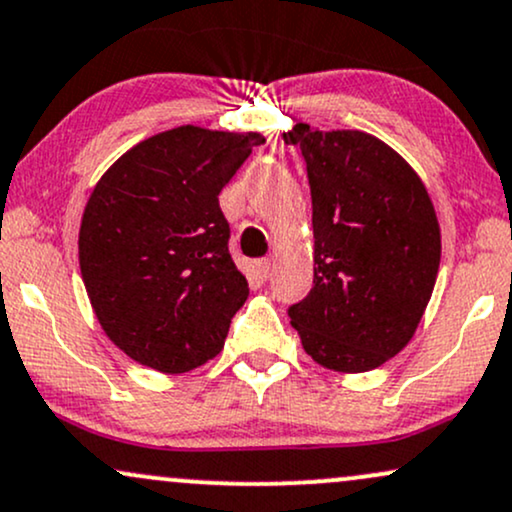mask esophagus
<instances>
[{"instance_id":"1","label":"esophagus","mask_w":512,"mask_h":512,"mask_svg":"<svg viewBox=\"0 0 512 512\" xmlns=\"http://www.w3.org/2000/svg\"><path fill=\"white\" fill-rule=\"evenodd\" d=\"M255 272H257V279L267 281L269 274H272V262H269V260H257L255 262Z\"/></svg>"}]
</instances>
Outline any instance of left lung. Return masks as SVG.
I'll return each instance as SVG.
<instances>
[{
	"label": "left lung",
	"mask_w": 512,
	"mask_h": 512,
	"mask_svg": "<svg viewBox=\"0 0 512 512\" xmlns=\"http://www.w3.org/2000/svg\"><path fill=\"white\" fill-rule=\"evenodd\" d=\"M307 164L315 279L288 307L305 353L336 372H369L400 353L432 298L441 233L420 176L360 131L281 135Z\"/></svg>",
	"instance_id": "1"
}]
</instances>
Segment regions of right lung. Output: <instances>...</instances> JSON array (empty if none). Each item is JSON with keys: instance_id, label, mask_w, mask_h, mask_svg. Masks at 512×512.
Here are the masks:
<instances>
[{"instance_id": "obj_1", "label": "right lung", "mask_w": 512, "mask_h": 512, "mask_svg": "<svg viewBox=\"0 0 512 512\" xmlns=\"http://www.w3.org/2000/svg\"><path fill=\"white\" fill-rule=\"evenodd\" d=\"M262 143L181 126L128 150L92 190L80 274L102 329L140 365L188 372L224 348L250 288L219 193Z\"/></svg>"}]
</instances>
